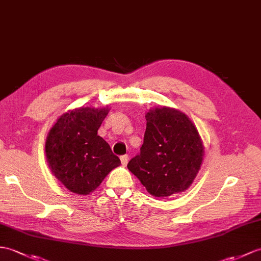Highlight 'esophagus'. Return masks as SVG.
I'll list each match as a JSON object with an SVG mask.
<instances>
[{"label":"esophagus","mask_w":261,"mask_h":261,"mask_svg":"<svg viewBox=\"0 0 261 261\" xmlns=\"http://www.w3.org/2000/svg\"><path fill=\"white\" fill-rule=\"evenodd\" d=\"M120 160H121V163H122V166H126V163H128V161H129L128 154L121 155V156H120Z\"/></svg>","instance_id":"obj_1"}]
</instances>
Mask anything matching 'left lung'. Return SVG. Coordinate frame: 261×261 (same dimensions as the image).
<instances>
[{"label": "left lung", "instance_id": "1", "mask_svg": "<svg viewBox=\"0 0 261 261\" xmlns=\"http://www.w3.org/2000/svg\"><path fill=\"white\" fill-rule=\"evenodd\" d=\"M147 129L140 153L128 169L154 197H169L190 187L202 162L203 147L186 114L160 108L145 114Z\"/></svg>", "mask_w": 261, "mask_h": 261}]
</instances>
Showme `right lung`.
Segmentation results:
<instances>
[{
  "mask_svg": "<svg viewBox=\"0 0 261 261\" xmlns=\"http://www.w3.org/2000/svg\"><path fill=\"white\" fill-rule=\"evenodd\" d=\"M109 108H79L64 113L48 132L45 153L52 173L65 188L88 195L121 165L110 145L98 136Z\"/></svg>",
  "mask_w": 261,
  "mask_h": 261,
  "instance_id": "obj_1",
  "label": "right lung"
}]
</instances>
